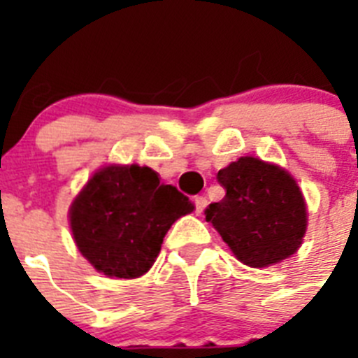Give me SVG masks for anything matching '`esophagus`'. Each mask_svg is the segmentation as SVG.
<instances>
[{"mask_svg": "<svg viewBox=\"0 0 358 358\" xmlns=\"http://www.w3.org/2000/svg\"><path fill=\"white\" fill-rule=\"evenodd\" d=\"M195 213L201 215L202 211H204V208L208 206V199L202 197V195H199V197H195Z\"/></svg>", "mask_w": 358, "mask_h": 358, "instance_id": "34e87169", "label": "esophagus"}]
</instances>
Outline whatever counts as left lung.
I'll list each match as a JSON object with an SVG mask.
<instances>
[{"label": "left lung", "instance_id": "obj_1", "mask_svg": "<svg viewBox=\"0 0 358 358\" xmlns=\"http://www.w3.org/2000/svg\"><path fill=\"white\" fill-rule=\"evenodd\" d=\"M217 181L226 195L204 215L243 265L268 267L299 249L306 204L287 170L245 156L218 170Z\"/></svg>", "mask_w": 358, "mask_h": 358}]
</instances>
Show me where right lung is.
<instances>
[{
	"label": "right lung",
	"instance_id": "obj_1",
	"mask_svg": "<svg viewBox=\"0 0 358 358\" xmlns=\"http://www.w3.org/2000/svg\"><path fill=\"white\" fill-rule=\"evenodd\" d=\"M194 208L148 166L110 164L73 201L69 226L78 251L98 273L129 280L147 273L166 231Z\"/></svg>",
	"mask_w": 358,
	"mask_h": 358
}]
</instances>
